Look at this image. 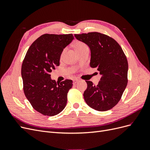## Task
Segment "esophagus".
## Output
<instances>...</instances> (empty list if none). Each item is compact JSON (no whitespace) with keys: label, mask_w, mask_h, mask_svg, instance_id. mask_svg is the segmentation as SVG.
<instances>
[{"label":"esophagus","mask_w":150,"mask_h":150,"mask_svg":"<svg viewBox=\"0 0 150 150\" xmlns=\"http://www.w3.org/2000/svg\"><path fill=\"white\" fill-rule=\"evenodd\" d=\"M79 81V79H74L73 80V83L74 84H76V83H77Z\"/></svg>","instance_id":"esophagus-1"}]
</instances>
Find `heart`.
<instances>
[{
	"mask_svg": "<svg viewBox=\"0 0 150 150\" xmlns=\"http://www.w3.org/2000/svg\"><path fill=\"white\" fill-rule=\"evenodd\" d=\"M74 47L78 53H79L80 52L84 51L85 49H89L87 44H86L84 42H81V41H76L74 43ZM64 51L65 49L63 50V51L62 52V54H61V56L63 55V54H64Z\"/></svg>",
	"mask_w": 150,
	"mask_h": 150,
	"instance_id": "b5f03b06",
	"label": "heart"
}]
</instances>
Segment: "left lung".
I'll list each match as a JSON object with an SVG mask.
<instances>
[{
    "instance_id": "1",
    "label": "left lung",
    "mask_w": 150,
    "mask_h": 150,
    "mask_svg": "<svg viewBox=\"0 0 150 150\" xmlns=\"http://www.w3.org/2000/svg\"><path fill=\"white\" fill-rule=\"evenodd\" d=\"M91 50L90 66L97 67L102 75L98 85L86 81L88 88L84 98L95 110L106 111L118 103L128 84V63L122 48L116 40L98 32L74 34Z\"/></svg>"
}]
</instances>
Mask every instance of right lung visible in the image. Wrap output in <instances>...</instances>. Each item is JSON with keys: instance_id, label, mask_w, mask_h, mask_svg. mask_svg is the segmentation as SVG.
<instances>
[{"instance_id": "add662e5", "label": "right lung", "mask_w": 150, "mask_h": 150, "mask_svg": "<svg viewBox=\"0 0 150 150\" xmlns=\"http://www.w3.org/2000/svg\"><path fill=\"white\" fill-rule=\"evenodd\" d=\"M74 37L69 34H45L31 44L21 67L25 96L35 110L45 116L61 112L66 106L72 81L60 83L51 79L50 73L59 66L61 53Z\"/></svg>"}]
</instances>
